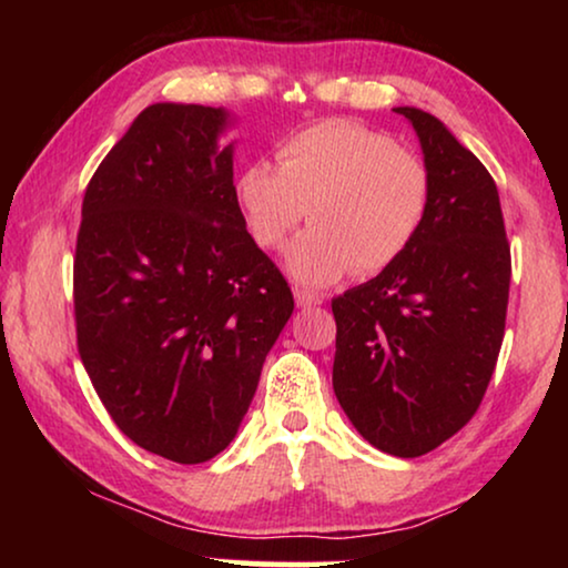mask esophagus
<instances>
[{
  "label": "esophagus",
  "instance_id": "1",
  "mask_svg": "<svg viewBox=\"0 0 568 568\" xmlns=\"http://www.w3.org/2000/svg\"><path fill=\"white\" fill-rule=\"evenodd\" d=\"M294 302H297V307H315L323 305V297L310 290H297V286H294Z\"/></svg>",
  "mask_w": 568,
  "mask_h": 568
}]
</instances>
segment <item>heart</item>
<instances>
[{
  "instance_id": "obj_1",
  "label": "heart",
  "mask_w": 568,
  "mask_h": 568,
  "mask_svg": "<svg viewBox=\"0 0 568 568\" xmlns=\"http://www.w3.org/2000/svg\"><path fill=\"white\" fill-rule=\"evenodd\" d=\"M232 196L261 247L282 245L307 214L313 227L284 247V266L297 282L323 286L352 268L375 276L398 263L429 214L432 178L385 131L331 119L284 136L276 165L245 162Z\"/></svg>"
}]
</instances>
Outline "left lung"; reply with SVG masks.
I'll list each match as a JSON object with an SVG mask.
<instances>
[{
    "label": "left lung",
    "instance_id": "obj_1",
    "mask_svg": "<svg viewBox=\"0 0 568 568\" xmlns=\"http://www.w3.org/2000/svg\"><path fill=\"white\" fill-rule=\"evenodd\" d=\"M422 144L432 204L390 268L331 302L333 390L354 429L395 457L432 453L476 414L507 321L511 258L494 178L422 108H395Z\"/></svg>",
    "mask_w": 568,
    "mask_h": 568
}]
</instances>
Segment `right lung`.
Instances as JSON below:
<instances>
[{"label": "right lung", "instance_id": "1", "mask_svg": "<svg viewBox=\"0 0 568 568\" xmlns=\"http://www.w3.org/2000/svg\"><path fill=\"white\" fill-rule=\"evenodd\" d=\"M224 108L154 103L84 191L74 255L77 346L131 442L212 460L235 439L263 362L292 317L290 286L232 196Z\"/></svg>", "mask_w": 568, "mask_h": 568}]
</instances>
